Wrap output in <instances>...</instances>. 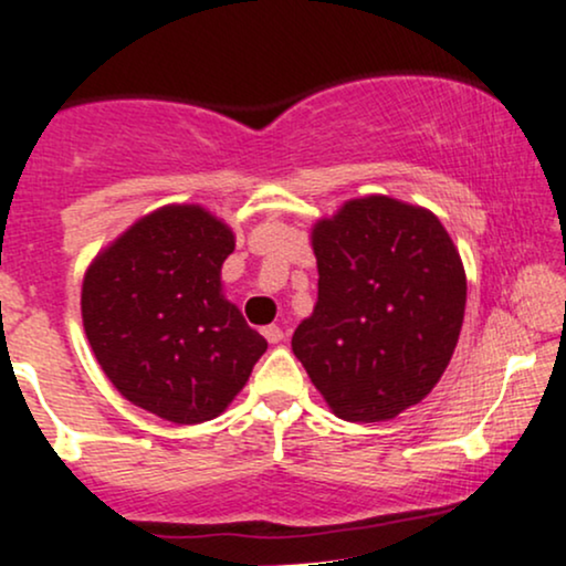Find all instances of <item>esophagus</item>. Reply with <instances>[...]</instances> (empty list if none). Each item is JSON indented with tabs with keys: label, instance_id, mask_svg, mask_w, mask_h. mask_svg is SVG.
Masks as SVG:
<instances>
[{
	"label": "esophagus",
	"instance_id": "esophagus-1",
	"mask_svg": "<svg viewBox=\"0 0 566 566\" xmlns=\"http://www.w3.org/2000/svg\"><path fill=\"white\" fill-rule=\"evenodd\" d=\"M262 336L268 338L270 344H281V342H283V331L277 328V325H264V328H262Z\"/></svg>",
	"mask_w": 566,
	"mask_h": 566
}]
</instances>
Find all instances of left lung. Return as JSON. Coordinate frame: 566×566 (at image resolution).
<instances>
[{
  "instance_id": "8db88e82",
  "label": "left lung",
  "mask_w": 566,
  "mask_h": 566,
  "mask_svg": "<svg viewBox=\"0 0 566 566\" xmlns=\"http://www.w3.org/2000/svg\"><path fill=\"white\" fill-rule=\"evenodd\" d=\"M317 304L291 338L312 384L344 421L400 416L453 357L467 275L431 211L387 196L344 203L312 230Z\"/></svg>"
}]
</instances>
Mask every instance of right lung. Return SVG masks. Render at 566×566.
<instances>
[{"instance_id": "obj_1", "label": "right lung", "mask_w": 566, "mask_h": 566, "mask_svg": "<svg viewBox=\"0 0 566 566\" xmlns=\"http://www.w3.org/2000/svg\"><path fill=\"white\" fill-rule=\"evenodd\" d=\"M232 249V232L201 206H166L86 270V338L126 400L166 421L203 423L249 381L268 342L219 294Z\"/></svg>"}]
</instances>
